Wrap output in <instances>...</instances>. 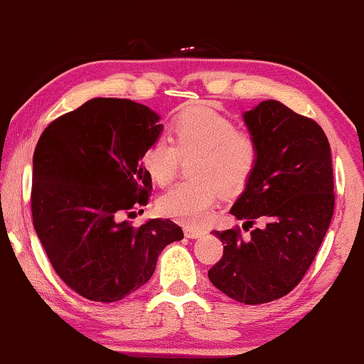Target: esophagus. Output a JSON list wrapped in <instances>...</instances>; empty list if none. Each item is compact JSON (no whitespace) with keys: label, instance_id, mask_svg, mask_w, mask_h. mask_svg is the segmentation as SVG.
Returning a JSON list of instances; mask_svg holds the SVG:
<instances>
[{"label":"esophagus","instance_id":"obj_1","mask_svg":"<svg viewBox=\"0 0 364 364\" xmlns=\"http://www.w3.org/2000/svg\"><path fill=\"white\" fill-rule=\"evenodd\" d=\"M183 234H186V237H188V239H197V237L203 236L205 229L197 228V226H186L183 228Z\"/></svg>","mask_w":364,"mask_h":364}]
</instances>
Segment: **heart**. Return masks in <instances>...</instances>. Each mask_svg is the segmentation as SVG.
Wrapping results in <instances>:
<instances>
[{
    "mask_svg": "<svg viewBox=\"0 0 364 364\" xmlns=\"http://www.w3.org/2000/svg\"><path fill=\"white\" fill-rule=\"evenodd\" d=\"M169 139L154 138L143 153V166L158 186L176 177L181 158L192 161L190 174L197 181L177 183L158 200L164 216L187 226L208 220L220 190L236 193L247 186L259 163V143L252 133L210 107L183 109L169 127Z\"/></svg>",
    "mask_w": 364,
    "mask_h": 364,
    "instance_id": "heart-1",
    "label": "heart"
}]
</instances>
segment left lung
Returning <instances> with one entry per match:
<instances>
[{
    "instance_id": "left-lung-1",
    "label": "left lung",
    "mask_w": 364,
    "mask_h": 364,
    "mask_svg": "<svg viewBox=\"0 0 364 364\" xmlns=\"http://www.w3.org/2000/svg\"><path fill=\"white\" fill-rule=\"evenodd\" d=\"M244 122L260 156L229 213L245 221V231L264 226L245 239L239 228L213 231L225 249L208 278L231 299L255 306L298 287L332 221L335 193L331 144L316 120L264 100Z\"/></svg>"
}]
</instances>
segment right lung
Returning a JSON list of instances; mask_svg holds the SVG:
<instances>
[{"label":"right lung","instance_id":"add662e5","mask_svg":"<svg viewBox=\"0 0 364 364\" xmlns=\"http://www.w3.org/2000/svg\"><path fill=\"white\" fill-rule=\"evenodd\" d=\"M159 115L130 99L96 97L53 120L33 151V228L66 287L115 303L153 277L166 245L183 239L171 220L120 221L148 203L139 163L159 136Z\"/></svg>","mask_w":364,"mask_h":364}]
</instances>
